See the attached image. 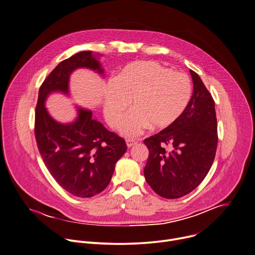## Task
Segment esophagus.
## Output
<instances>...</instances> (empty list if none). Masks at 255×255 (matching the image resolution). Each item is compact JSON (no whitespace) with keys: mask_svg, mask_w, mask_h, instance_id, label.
<instances>
[{"mask_svg":"<svg viewBox=\"0 0 255 255\" xmlns=\"http://www.w3.org/2000/svg\"><path fill=\"white\" fill-rule=\"evenodd\" d=\"M136 143H137V142H136L135 140H132V139H128V140H126V145H127V147H128V148H131V147H132V146H134Z\"/></svg>","mask_w":255,"mask_h":255,"instance_id":"1","label":"esophagus"}]
</instances>
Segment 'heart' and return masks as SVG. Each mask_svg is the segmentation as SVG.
<instances>
[{
    "mask_svg": "<svg viewBox=\"0 0 255 255\" xmlns=\"http://www.w3.org/2000/svg\"><path fill=\"white\" fill-rule=\"evenodd\" d=\"M193 95L190 77L152 60L128 63L109 81L103 92V113L107 123L119 127L131 102L134 109L121 125L127 137L141 134L150 126L164 130L186 112Z\"/></svg>",
    "mask_w": 255,
    "mask_h": 255,
    "instance_id": "heart-1",
    "label": "heart"
}]
</instances>
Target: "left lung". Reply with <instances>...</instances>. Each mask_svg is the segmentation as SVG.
<instances>
[{
	"label": "left lung",
	"mask_w": 255,
	"mask_h": 255,
	"mask_svg": "<svg viewBox=\"0 0 255 255\" xmlns=\"http://www.w3.org/2000/svg\"><path fill=\"white\" fill-rule=\"evenodd\" d=\"M190 73L194 90L184 115L173 126L144 140L149 149L145 179L166 199L182 198L203 182L218 146L215 101L199 74L191 69Z\"/></svg>",
	"instance_id": "left-lung-1"
}]
</instances>
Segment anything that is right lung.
<instances>
[{"mask_svg": "<svg viewBox=\"0 0 255 255\" xmlns=\"http://www.w3.org/2000/svg\"><path fill=\"white\" fill-rule=\"evenodd\" d=\"M100 55L80 51L58 63L42 82L35 108L34 134L43 163L57 184L78 198H91L108 186L126 143L97 121L91 110L76 105L75 119L61 123L49 114L45 102L52 93L70 95V75L78 68L104 77Z\"/></svg>", "mask_w": 255, "mask_h": 255, "instance_id": "1", "label": "right lung"}]
</instances>
